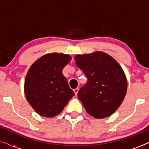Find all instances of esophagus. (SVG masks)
I'll return each instance as SVG.
<instances>
[{
    "label": "esophagus",
    "mask_w": 149,
    "mask_h": 149,
    "mask_svg": "<svg viewBox=\"0 0 149 149\" xmlns=\"http://www.w3.org/2000/svg\"><path fill=\"white\" fill-rule=\"evenodd\" d=\"M79 88H76V89H74V93H75V95H77V93H78V92H79Z\"/></svg>",
    "instance_id": "obj_1"
}]
</instances>
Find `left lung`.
<instances>
[{"label":"left lung","mask_w":149,"mask_h":149,"mask_svg":"<svg viewBox=\"0 0 149 149\" xmlns=\"http://www.w3.org/2000/svg\"><path fill=\"white\" fill-rule=\"evenodd\" d=\"M74 59L87 79L78 92V98L87 113L97 119L111 115L127 92V79L123 69L115 59L102 52L77 55Z\"/></svg>","instance_id":"8db88e82"}]
</instances>
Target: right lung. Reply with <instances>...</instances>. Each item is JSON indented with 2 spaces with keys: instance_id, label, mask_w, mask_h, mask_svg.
<instances>
[{
  "instance_id": "add662e5",
  "label": "right lung",
  "mask_w": 149,
  "mask_h": 149,
  "mask_svg": "<svg viewBox=\"0 0 149 149\" xmlns=\"http://www.w3.org/2000/svg\"><path fill=\"white\" fill-rule=\"evenodd\" d=\"M69 55L49 54L36 60L26 75V99L38 115L53 117L60 114L74 95L62 73L70 62Z\"/></svg>"
}]
</instances>
